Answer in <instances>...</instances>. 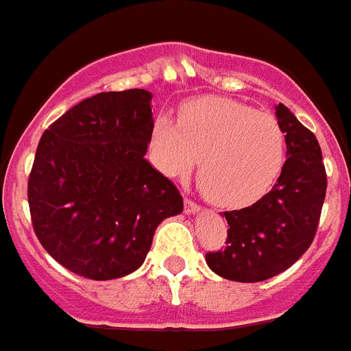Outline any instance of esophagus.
<instances>
[{"label": "esophagus", "mask_w": 351, "mask_h": 351, "mask_svg": "<svg viewBox=\"0 0 351 351\" xmlns=\"http://www.w3.org/2000/svg\"><path fill=\"white\" fill-rule=\"evenodd\" d=\"M200 209V207H198V204L195 202V200H191V198H184V210L188 214H193V213H197V210Z\"/></svg>", "instance_id": "1"}]
</instances>
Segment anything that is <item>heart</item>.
<instances>
[{
  "instance_id": "obj_1",
  "label": "heart",
  "mask_w": 351,
  "mask_h": 351,
  "mask_svg": "<svg viewBox=\"0 0 351 351\" xmlns=\"http://www.w3.org/2000/svg\"><path fill=\"white\" fill-rule=\"evenodd\" d=\"M153 153L169 176H184L200 161L198 186L207 200L244 207L260 200L280 178L287 137L269 114L226 98H200L182 108L181 123L158 117Z\"/></svg>"
}]
</instances>
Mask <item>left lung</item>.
I'll return each mask as SVG.
<instances>
[{"label": "left lung", "instance_id": "1", "mask_svg": "<svg viewBox=\"0 0 351 351\" xmlns=\"http://www.w3.org/2000/svg\"><path fill=\"white\" fill-rule=\"evenodd\" d=\"M276 116L288 156L280 178L253 206L226 210V246L206 255L210 271L226 280L256 283L278 276L308 251L316 235L327 191L320 144L283 104Z\"/></svg>", "mask_w": 351, "mask_h": 351}]
</instances>
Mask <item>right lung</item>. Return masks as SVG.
<instances>
[{
  "instance_id": "add662e5",
  "label": "right lung",
  "mask_w": 351,
  "mask_h": 351,
  "mask_svg": "<svg viewBox=\"0 0 351 351\" xmlns=\"http://www.w3.org/2000/svg\"><path fill=\"white\" fill-rule=\"evenodd\" d=\"M153 95L145 89L86 98L56 119L27 179L40 244L68 271L116 280L137 271L156 226L182 213V197L147 160Z\"/></svg>"
}]
</instances>
